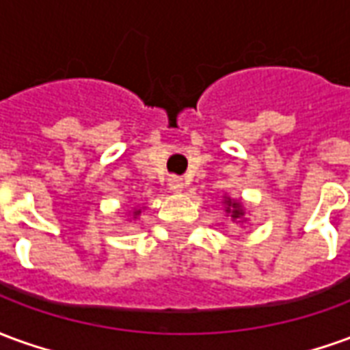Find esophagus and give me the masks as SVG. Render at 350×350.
Listing matches in <instances>:
<instances>
[{
  "instance_id": "esophagus-1",
  "label": "esophagus",
  "mask_w": 350,
  "mask_h": 350,
  "mask_svg": "<svg viewBox=\"0 0 350 350\" xmlns=\"http://www.w3.org/2000/svg\"><path fill=\"white\" fill-rule=\"evenodd\" d=\"M168 187H170V189H172L174 193H182L183 187H185V183H183L182 178L172 176V178H168Z\"/></svg>"
}]
</instances>
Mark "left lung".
I'll return each instance as SVG.
<instances>
[{
  "label": "left lung",
  "mask_w": 350,
  "mask_h": 350,
  "mask_svg": "<svg viewBox=\"0 0 350 350\" xmlns=\"http://www.w3.org/2000/svg\"><path fill=\"white\" fill-rule=\"evenodd\" d=\"M224 208H226L227 216H231L233 221H239V224H248V219H246V210H244V202L241 199H233V197H229L226 195L224 197Z\"/></svg>",
  "instance_id": "obj_1"
}]
</instances>
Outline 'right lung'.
<instances>
[{"label": "right lung", "instance_id": "add662e5", "mask_svg": "<svg viewBox=\"0 0 350 350\" xmlns=\"http://www.w3.org/2000/svg\"><path fill=\"white\" fill-rule=\"evenodd\" d=\"M146 208H148V206H136L134 210H131V212L126 214V221H136V219H140L142 212Z\"/></svg>", "mask_w": 350, "mask_h": 350}]
</instances>
